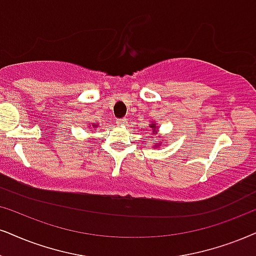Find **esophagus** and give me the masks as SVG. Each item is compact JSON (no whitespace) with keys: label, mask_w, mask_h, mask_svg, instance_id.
<instances>
[{"label":"esophagus","mask_w":256,"mask_h":256,"mask_svg":"<svg viewBox=\"0 0 256 256\" xmlns=\"http://www.w3.org/2000/svg\"><path fill=\"white\" fill-rule=\"evenodd\" d=\"M126 122H128V119H126V118L117 119V124L118 125H124V124H126Z\"/></svg>","instance_id":"1"}]
</instances>
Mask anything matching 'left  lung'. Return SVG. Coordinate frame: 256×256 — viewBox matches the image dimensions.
<instances>
[{
	"label": "left lung",
	"mask_w": 256,
	"mask_h": 256,
	"mask_svg": "<svg viewBox=\"0 0 256 256\" xmlns=\"http://www.w3.org/2000/svg\"><path fill=\"white\" fill-rule=\"evenodd\" d=\"M150 128H152V130H154V132H157V131H154V128H156V124H151Z\"/></svg>",
	"instance_id": "1"
}]
</instances>
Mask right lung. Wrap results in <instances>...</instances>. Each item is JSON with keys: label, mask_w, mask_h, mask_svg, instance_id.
I'll use <instances>...</instances> for the list:
<instances>
[{"label": "right lung", "mask_w": 256, "mask_h": 256, "mask_svg": "<svg viewBox=\"0 0 256 256\" xmlns=\"http://www.w3.org/2000/svg\"><path fill=\"white\" fill-rule=\"evenodd\" d=\"M93 126H96V125H93Z\"/></svg>", "instance_id": "add662e5"}]
</instances>
